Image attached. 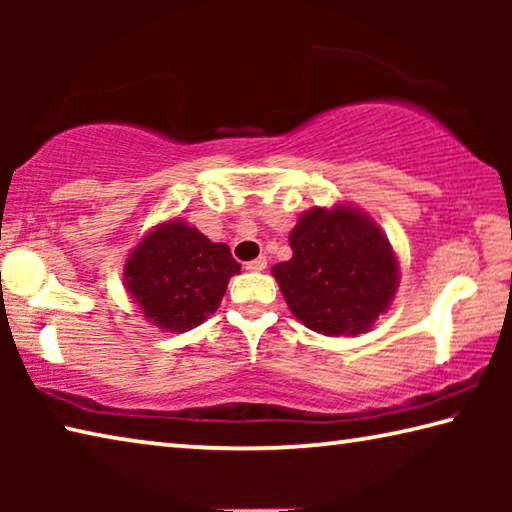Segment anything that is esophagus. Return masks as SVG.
Returning <instances> with one entry per match:
<instances>
[{
  "mask_svg": "<svg viewBox=\"0 0 512 512\" xmlns=\"http://www.w3.org/2000/svg\"><path fill=\"white\" fill-rule=\"evenodd\" d=\"M246 268H248V271H255V273L264 271V268H266V257H257V259H253V262H246Z\"/></svg>",
  "mask_w": 512,
  "mask_h": 512,
  "instance_id": "34e87169",
  "label": "esophagus"
}]
</instances>
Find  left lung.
<instances>
[{"label": "left lung", "instance_id": "8db88e82", "mask_svg": "<svg viewBox=\"0 0 512 512\" xmlns=\"http://www.w3.org/2000/svg\"><path fill=\"white\" fill-rule=\"evenodd\" d=\"M293 257L273 266L291 314L325 336L368 332L391 307L400 268L391 241L352 205L314 207L298 219Z\"/></svg>", "mask_w": 512, "mask_h": 512}]
</instances>
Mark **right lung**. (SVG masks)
Masks as SVG:
<instances>
[{
  "instance_id": "1",
  "label": "right lung",
  "mask_w": 512,
  "mask_h": 512,
  "mask_svg": "<svg viewBox=\"0 0 512 512\" xmlns=\"http://www.w3.org/2000/svg\"><path fill=\"white\" fill-rule=\"evenodd\" d=\"M239 271L228 246L171 219L155 225L133 248L124 266V284L151 325L180 334L219 309L230 277Z\"/></svg>"
}]
</instances>
